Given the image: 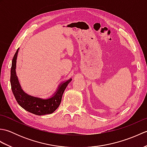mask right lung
<instances>
[{"label":"right lung","instance_id":"add662e5","mask_svg":"<svg viewBox=\"0 0 147 147\" xmlns=\"http://www.w3.org/2000/svg\"><path fill=\"white\" fill-rule=\"evenodd\" d=\"M19 49L12 59L11 69V89L16 100L22 108L33 114L42 115L53 113L60 105L64 90L72 79L61 83L56 91L49 98H42L28 94L22 89L16 72Z\"/></svg>","mask_w":147,"mask_h":147}]
</instances>
